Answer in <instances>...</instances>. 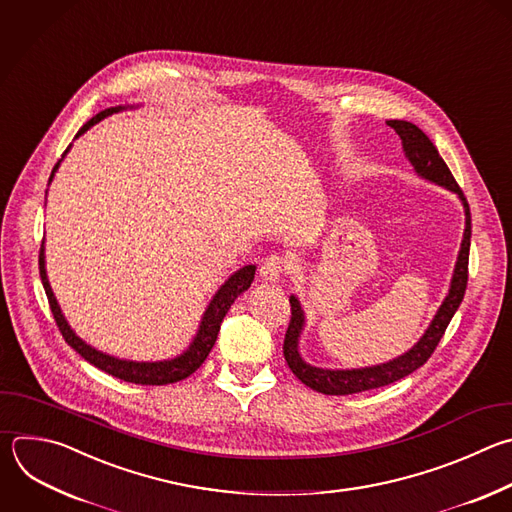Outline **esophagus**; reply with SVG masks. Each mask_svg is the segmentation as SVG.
<instances>
[{"label": "esophagus", "instance_id": "esophagus-1", "mask_svg": "<svg viewBox=\"0 0 512 512\" xmlns=\"http://www.w3.org/2000/svg\"><path fill=\"white\" fill-rule=\"evenodd\" d=\"M287 265H289V263H287L283 257L271 255V257H267V259L263 261V265H261V269H259V275H261L263 281L275 283V281L281 279V275H283V271L287 269Z\"/></svg>", "mask_w": 512, "mask_h": 512}]
</instances>
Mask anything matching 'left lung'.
<instances>
[{
    "label": "left lung",
    "mask_w": 512,
    "mask_h": 512,
    "mask_svg": "<svg viewBox=\"0 0 512 512\" xmlns=\"http://www.w3.org/2000/svg\"><path fill=\"white\" fill-rule=\"evenodd\" d=\"M388 126H392L396 130V134L402 138V148L406 152V158L412 162L418 177H422L430 183H436V185L458 195V199L462 201V207H464V215H466L464 237L460 243V251H458V259L454 265L448 295L444 297L442 305L438 307L428 329L418 339V344L412 346V350H408L404 356L390 360L386 364L372 366V368H358V370H323V368H315V366L303 362L297 346H299V337H301V331L305 325V315H303L299 299L295 295L289 297L291 321H289L285 342H283L285 362L291 368V372L305 386H309L315 392L327 394V396H348V394L382 388V386L394 384V382L410 376L420 366H424L428 362V358L434 354V350L442 339L450 319L454 317L456 309L460 307V303L464 299L466 283H468V253H470L472 227H470V209H468L464 193L460 191L458 183L454 181V177L450 173V168L438 154L432 140L416 124L406 122V120H390Z\"/></svg>",
    "instance_id": "1"
}]
</instances>
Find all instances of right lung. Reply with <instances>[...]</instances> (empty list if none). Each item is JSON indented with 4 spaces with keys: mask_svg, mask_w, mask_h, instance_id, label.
<instances>
[{
    "mask_svg": "<svg viewBox=\"0 0 512 512\" xmlns=\"http://www.w3.org/2000/svg\"><path fill=\"white\" fill-rule=\"evenodd\" d=\"M126 106H114V108H106L102 112H98L96 116H92L76 134L82 136L88 128H92L94 124H98L100 120H104L106 116L114 114V112H120L124 110ZM70 150V146L66 148V152ZM64 152V154H66ZM64 158V156H62ZM60 166V160L56 162L52 175H50V183L56 175V170ZM255 265H245L241 267L239 271H235L221 287L219 291L213 295L211 303L207 305L205 313H203V319H201V325H199V331L197 335L193 337L191 346L177 358L173 360H164V362H126V360H118V358H112L108 354H102L98 350H94L92 346H88L86 342H82V339L74 333V329L68 325L56 297H54V291L50 287V281H48V275H46V255H44V245L40 249V277H42V285L46 289V295H48V301H50V309L54 313V319L64 335V339L68 342L70 348H74L86 362H90L92 366H96L98 370L118 378V380H124V382H132V384H140V386H166V384H175V382H181L185 378H189L193 372H197L203 362L207 360L209 352L213 350L215 342H217V335H219V329H221V323H223V317L227 315V311L231 309L233 301L237 299V295H241L243 291H247L253 283V277H255Z\"/></svg>",
    "mask_w": 512,
    "mask_h": 512,
    "instance_id": "right-lung-1",
    "label": "right lung"
}]
</instances>
